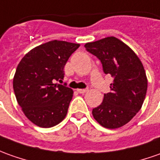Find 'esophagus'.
Segmentation results:
<instances>
[{
  "label": "esophagus",
  "instance_id": "esophagus-1",
  "mask_svg": "<svg viewBox=\"0 0 160 160\" xmlns=\"http://www.w3.org/2000/svg\"><path fill=\"white\" fill-rule=\"evenodd\" d=\"M77 91H78V93H80V94H84V93H86V92H88V88L77 89Z\"/></svg>",
  "mask_w": 160,
  "mask_h": 160
}]
</instances>
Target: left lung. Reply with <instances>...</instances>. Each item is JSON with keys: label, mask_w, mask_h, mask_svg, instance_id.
I'll list each match as a JSON object with an SVG mask.
<instances>
[{"label": "left lung", "mask_w": 160, "mask_h": 160, "mask_svg": "<svg viewBox=\"0 0 160 160\" xmlns=\"http://www.w3.org/2000/svg\"><path fill=\"white\" fill-rule=\"evenodd\" d=\"M86 50L98 58L105 74L114 79L110 92L93 108V116L108 129L122 127L133 118L143 105L147 78L143 64L131 49L114 37L85 44Z\"/></svg>", "instance_id": "8db88e82"}]
</instances>
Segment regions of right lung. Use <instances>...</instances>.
Returning <instances> with one entry per match:
<instances>
[{
  "label": "right lung",
  "mask_w": 160,
  "mask_h": 160,
  "mask_svg": "<svg viewBox=\"0 0 160 160\" xmlns=\"http://www.w3.org/2000/svg\"><path fill=\"white\" fill-rule=\"evenodd\" d=\"M79 43L53 40L32 49L22 58L13 80L17 102L27 118L42 128L66 117L72 89L61 82L64 67Z\"/></svg>",
  "instance_id": "obj_1"
}]
</instances>
